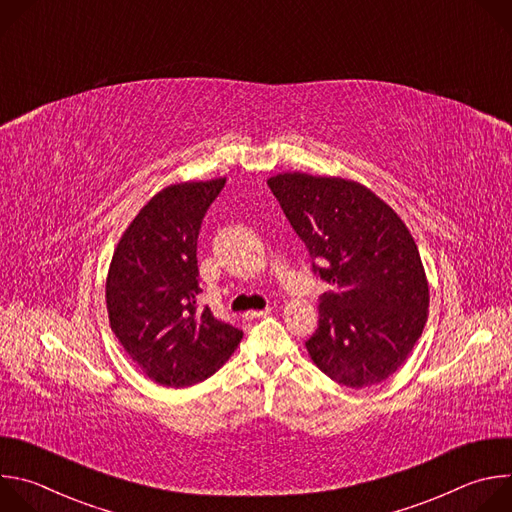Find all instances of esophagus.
Listing matches in <instances>:
<instances>
[{
    "instance_id": "obj_1",
    "label": "esophagus",
    "mask_w": 512,
    "mask_h": 512,
    "mask_svg": "<svg viewBox=\"0 0 512 512\" xmlns=\"http://www.w3.org/2000/svg\"><path fill=\"white\" fill-rule=\"evenodd\" d=\"M271 310H251V312H245V320H257V318H263L267 316Z\"/></svg>"
}]
</instances>
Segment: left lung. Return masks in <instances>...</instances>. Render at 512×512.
Segmentation results:
<instances>
[{
  "mask_svg": "<svg viewBox=\"0 0 512 512\" xmlns=\"http://www.w3.org/2000/svg\"><path fill=\"white\" fill-rule=\"evenodd\" d=\"M267 184L320 263L314 271L336 287L320 298L310 358L350 389L389 379L419 340L429 308L427 275L401 216L346 178L283 172Z\"/></svg>",
  "mask_w": 512,
  "mask_h": 512,
  "instance_id": "1",
  "label": "left lung"
}]
</instances>
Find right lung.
<instances>
[{"label":"right lung","mask_w":512,"mask_h":512,"mask_svg":"<svg viewBox=\"0 0 512 512\" xmlns=\"http://www.w3.org/2000/svg\"><path fill=\"white\" fill-rule=\"evenodd\" d=\"M227 178L170 184L121 235L105 285L111 330L129 358L162 387H190L214 375L243 332L198 310L196 241Z\"/></svg>","instance_id":"obj_1"}]
</instances>
